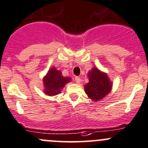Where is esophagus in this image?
Wrapping results in <instances>:
<instances>
[{
    "label": "esophagus",
    "instance_id": "esophagus-1",
    "mask_svg": "<svg viewBox=\"0 0 148 148\" xmlns=\"http://www.w3.org/2000/svg\"><path fill=\"white\" fill-rule=\"evenodd\" d=\"M75 81H76V82H77V84H79L81 82V81H82V79H81L80 77H75Z\"/></svg>",
    "mask_w": 148,
    "mask_h": 148
}]
</instances>
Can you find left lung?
Masks as SVG:
<instances>
[{"instance_id": "obj_1", "label": "left lung", "mask_w": 148, "mask_h": 148, "mask_svg": "<svg viewBox=\"0 0 148 148\" xmlns=\"http://www.w3.org/2000/svg\"><path fill=\"white\" fill-rule=\"evenodd\" d=\"M89 82L84 86L85 92L92 100L99 101L105 97L111 90V83L104 73L94 68L88 74Z\"/></svg>"}]
</instances>
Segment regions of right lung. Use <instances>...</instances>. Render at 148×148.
<instances>
[{
	"instance_id": "right-lung-1",
	"label": "right lung",
	"mask_w": 148,
	"mask_h": 148,
	"mask_svg": "<svg viewBox=\"0 0 148 148\" xmlns=\"http://www.w3.org/2000/svg\"><path fill=\"white\" fill-rule=\"evenodd\" d=\"M69 77H62V72L52 67L49 69L46 77H45L44 86L45 88V93L49 96H54L61 93L62 88L66 83L70 82Z\"/></svg>"
}]
</instances>
